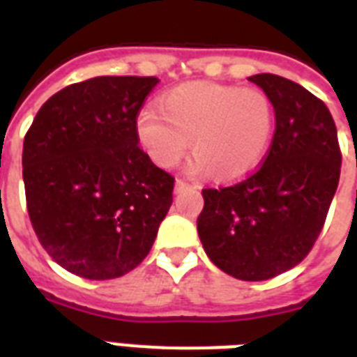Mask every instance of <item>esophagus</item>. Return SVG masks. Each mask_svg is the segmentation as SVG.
Masks as SVG:
<instances>
[{"label":"esophagus","mask_w":357,"mask_h":357,"mask_svg":"<svg viewBox=\"0 0 357 357\" xmlns=\"http://www.w3.org/2000/svg\"><path fill=\"white\" fill-rule=\"evenodd\" d=\"M189 187H192V189H198V185H189L187 181H183V179H178V181H176V192H181V190L189 189Z\"/></svg>","instance_id":"obj_1"}]
</instances>
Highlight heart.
<instances>
[{
  "label": "heart",
  "instance_id": "heart-1",
  "mask_svg": "<svg viewBox=\"0 0 357 357\" xmlns=\"http://www.w3.org/2000/svg\"><path fill=\"white\" fill-rule=\"evenodd\" d=\"M276 129V105L261 89L187 83L161 100V111L146 107L137 135L151 161L174 168L192 150V170H209L231 181L250 174L268 151Z\"/></svg>",
  "mask_w": 357,
  "mask_h": 357
}]
</instances>
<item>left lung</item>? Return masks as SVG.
Here are the masks:
<instances>
[{"instance_id":"8db88e82","label":"left lung","mask_w":357,"mask_h":357,"mask_svg":"<svg viewBox=\"0 0 357 357\" xmlns=\"http://www.w3.org/2000/svg\"><path fill=\"white\" fill-rule=\"evenodd\" d=\"M276 105V131L255 172L202 190L196 220L207 257L229 276L263 282L311 252L337 190L341 148L322 100L282 75L248 77Z\"/></svg>"}]
</instances>
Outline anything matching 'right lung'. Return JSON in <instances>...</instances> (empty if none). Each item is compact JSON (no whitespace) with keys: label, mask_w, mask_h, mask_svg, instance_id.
I'll return each mask as SVG.
<instances>
[{"label":"right lung","mask_w":357,"mask_h":357,"mask_svg":"<svg viewBox=\"0 0 357 357\" xmlns=\"http://www.w3.org/2000/svg\"><path fill=\"white\" fill-rule=\"evenodd\" d=\"M157 77L102 75L53 94L24 139L31 226L55 263L113 280L142 263L172 206L174 176L140 150L137 119Z\"/></svg>","instance_id":"1"}]
</instances>
